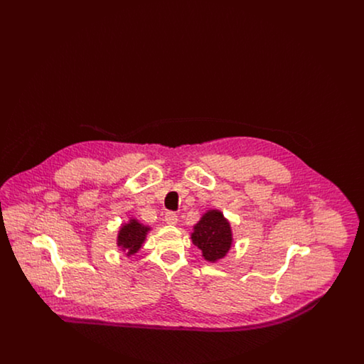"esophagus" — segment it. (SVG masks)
I'll return each mask as SVG.
<instances>
[{
    "mask_svg": "<svg viewBox=\"0 0 364 364\" xmlns=\"http://www.w3.org/2000/svg\"><path fill=\"white\" fill-rule=\"evenodd\" d=\"M177 214L173 213V211H168L166 214H165V223L166 224H169V225H174V224H177Z\"/></svg>",
    "mask_w": 364,
    "mask_h": 364,
    "instance_id": "esophagus-1",
    "label": "esophagus"
}]
</instances>
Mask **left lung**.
Returning a JSON list of instances; mask_svg holds the SVG:
<instances>
[{"label": "left lung", "instance_id": "1", "mask_svg": "<svg viewBox=\"0 0 364 364\" xmlns=\"http://www.w3.org/2000/svg\"><path fill=\"white\" fill-rule=\"evenodd\" d=\"M192 242L202 251L205 259L215 262L226 255L232 245L230 225L221 211L210 210L193 226Z\"/></svg>", "mask_w": 364, "mask_h": 364}]
</instances>
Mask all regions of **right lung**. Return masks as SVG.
Returning <instances> with one entry per match:
<instances>
[{
	"mask_svg": "<svg viewBox=\"0 0 364 364\" xmlns=\"http://www.w3.org/2000/svg\"><path fill=\"white\" fill-rule=\"evenodd\" d=\"M149 230L150 229L147 226L139 224L136 220H131L129 224L122 226L117 244L124 252H127V255H134L141 247V242H144Z\"/></svg>",
	"mask_w": 364,
	"mask_h": 364,
	"instance_id": "1",
	"label": "right lung"
}]
</instances>
